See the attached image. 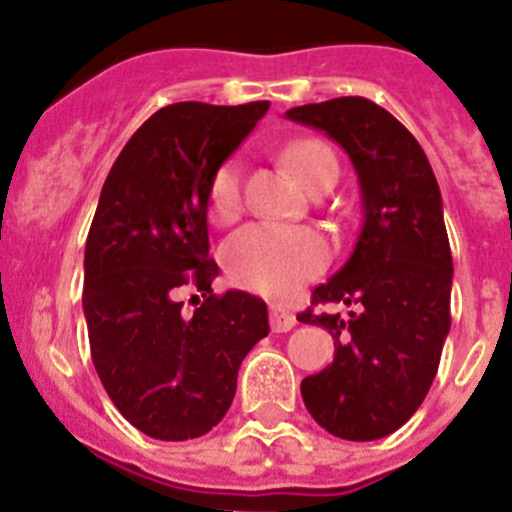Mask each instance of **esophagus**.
<instances>
[{
  "label": "esophagus",
  "mask_w": 512,
  "mask_h": 512,
  "mask_svg": "<svg viewBox=\"0 0 512 512\" xmlns=\"http://www.w3.org/2000/svg\"><path fill=\"white\" fill-rule=\"evenodd\" d=\"M293 326H296V316H293L285 306H280V303H273V306H270V329L283 334V331H290Z\"/></svg>",
  "instance_id": "obj_1"
}]
</instances>
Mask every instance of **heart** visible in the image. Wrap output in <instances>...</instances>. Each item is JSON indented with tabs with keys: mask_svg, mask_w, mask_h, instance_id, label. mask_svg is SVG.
<instances>
[{
	"mask_svg": "<svg viewBox=\"0 0 512 512\" xmlns=\"http://www.w3.org/2000/svg\"><path fill=\"white\" fill-rule=\"evenodd\" d=\"M290 168L303 186L316 188L324 178H339L336 155L319 140H301L288 147ZM242 206V170L234 160L219 165L209 186V214L216 224L237 219ZM224 267L234 283L257 293H288L319 275L329 262V245L319 232L288 224H247L227 239Z\"/></svg>",
	"mask_w": 512,
	"mask_h": 512,
	"instance_id": "b5f03b06",
	"label": "heart"
}]
</instances>
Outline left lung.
<instances>
[{"label":"left lung","mask_w":512,"mask_h":512,"mask_svg":"<svg viewBox=\"0 0 512 512\" xmlns=\"http://www.w3.org/2000/svg\"><path fill=\"white\" fill-rule=\"evenodd\" d=\"M288 119L347 150L365 211L352 257L298 316L334 339V362L301 382L303 403L329 434L375 441L418 411L451 326L439 183L416 137L375 101L339 96L293 107Z\"/></svg>","instance_id":"left-lung-1"}]
</instances>
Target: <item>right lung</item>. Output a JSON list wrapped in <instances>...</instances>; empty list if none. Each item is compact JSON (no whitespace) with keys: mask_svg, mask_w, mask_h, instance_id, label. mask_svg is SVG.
Here are the masks:
<instances>
[{"mask_svg":"<svg viewBox=\"0 0 512 512\" xmlns=\"http://www.w3.org/2000/svg\"><path fill=\"white\" fill-rule=\"evenodd\" d=\"M270 101H181L124 145L86 237L84 316L99 380L142 434L186 441L227 416L237 372L267 336V306L245 290L216 296L209 186ZM199 289L194 316L182 290Z\"/></svg>","mask_w":512,"mask_h":512,"instance_id":"obj_1","label":"right lung"}]
</instances>
